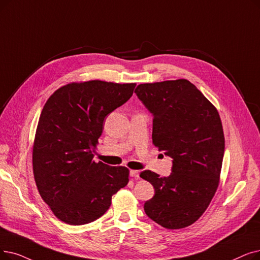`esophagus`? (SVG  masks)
<instances>
[{
	"mask_svg": "<svg viewBox=\"0 0 260 260\" xmlns=\"http://www.w3.org/2000/svg\"><path fill=\"white\" fill-rule=\"evenodd\" d=\"M129 175H131L132 177H134V178L138 179V178H139V171H137V170H131Z\"/></svg>",
	"mask_w": 260,
	"mask_h": 260,
	"instance_id": "1",
	"label": "esophagus"
}]
</instances>
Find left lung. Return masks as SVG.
<instances>
[{
	"label": "left lung",
	"mask_w": 260,
	"mask_h": 260,
	"mask_svg": "<svg viewBox=\"0 0 260 260\" xmlns=\"http://www.w3.org/2000/svg\"><path fill=\"white\" fill-rule=\"evenodd\" d=\"M135 93L153 114V144L173 158L169 176L140 173L155 189L144 211L165 229L187 228L205 212L220 183L225 140L219 112L184 78L140 84Z\"/></svg>",
	"instance_id": "8db88e82"
}]
</instances>
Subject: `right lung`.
I'll use <instances>...</instances> for the list:
<instances>
[{"label":"right lung","mask_w":260,"mask_h":260,"mask_svg":"<svg viewBox=\"0 0 260 260\" xmlns=\"http://www.w3.org/2000/svg\"><path fill=\"white\" fill-rule=\"evenodd\" d=\"M136 84L104 81L67 84L48 99L32 145V172L55 217L83 225L107 211L128 183L126 167L93 160L104 119L133 95Z\"/></svg>","instance_id":"1"}]
</instances>
